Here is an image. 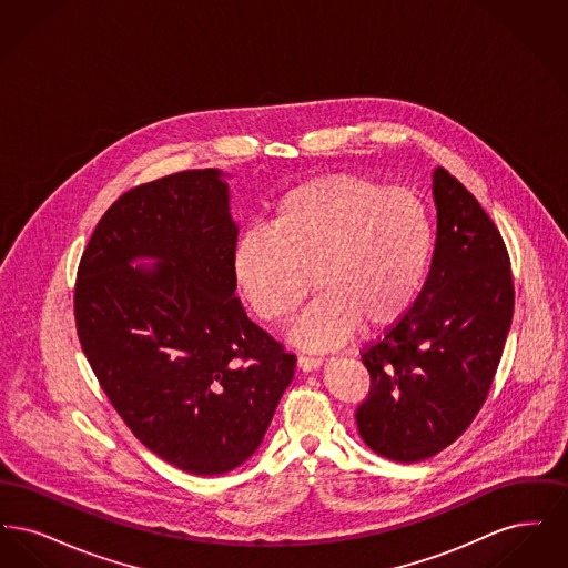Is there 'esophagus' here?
Here are the masks:
<instances>
[{
	"mask_svg": "<svg viewBox=\"0 0 568 568\" xmlns=\"http://www.w3.org/2000/svg\"><path fill=\"white\" fill-rule=\"evenodd\" d=\"M322 366V359L320 357H313V355H300L297 357V368L302 373H311V371H317Z\"/></svg>",
	"mask_w": 568,
	"mask_h": 568,
	"instance_id": "1",
	"label": "esophagus"
}]
</instances>
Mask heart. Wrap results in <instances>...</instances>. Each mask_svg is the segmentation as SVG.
<instances>
[{
  "label": "heart",
  "mask_w": 568,
  "mask_h": 568,
  "mask_svg": "<svg viewBox=\"0 0 568 568\" xmlns=\"http://www.w3.org/2000/svg\"><path fill=\"white\" fill-rule=\"evenodd\" d=\"M433 211L417 191L336 172L285 191L266 227H248L232 248L236 290L266 324L296 313L313 283L317 302L292 327L306 349L343 345L400 324L433 268ZM314 281H310V276Z\"/></svg>",
  "instance_id": "b5f03b06"
}]
</instances>
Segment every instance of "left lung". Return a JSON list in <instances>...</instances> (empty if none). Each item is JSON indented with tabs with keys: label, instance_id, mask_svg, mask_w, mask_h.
I'll use <instances>...</instances> for the list:
<instances>
[{
	"label": "left lung",
	"instance_id": "1",
	"mask_svg": "<svg viewBox=\"0 0 568 568\" xmlns=\"http://www.w3.org/2000/svg\"><path fill=\"white\" fill-rule=\"evenodd\" d=\"M436 248L405 320L362 352L368 396L355 410L383 458L422 462L449 447L486 403L514 320L511 260L477 197L445 168L433 174Z\"/></svg>",
	"mask_w": 568,
	"mask_h": 568
}]
</instances>
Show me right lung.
Segmentation results:
<instances>
[{
  "label": "right lung",
  "instance_id": "add662e5",
  "mask_svg": "<svg viewBox=\"0 0 568 568\" xmlns=\"http://www.w3.org/2000/svg\"><path fill=\"white\" fill-rule=\"evenodd\" d=\"M215 168L125 191L84 248L74 320L110 403L155 456L221 475L260 447L296 355L234 297L239 227ZM138 256L153 270L131 268Z\"/></svg>",
  "mask_w": 568,
  "mask_h": 568
}]
</instances>
